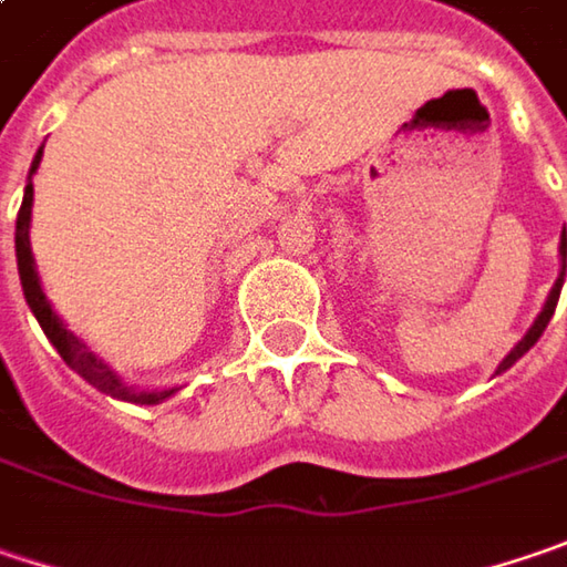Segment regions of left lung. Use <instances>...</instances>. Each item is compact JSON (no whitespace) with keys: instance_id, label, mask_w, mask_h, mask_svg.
Returning <instances> with one entry per match:
<instances>
[{"instance_id":"8db88e82","label":"left lung","mask_w":567,"mask_h":567,"mask_svg":"<svg viewBox=\"0 0 567 567\" xmlns=\"http://www.w3.org/2000/svg\"><path fill=\"white\" fill-rule=\"evenodd\" d=\"M558 251H561V274H558V280H555L553 293H549V299H546V306H543L539 319H536V322H533V328H529L524 338H520V344H517V348H514L511 354L504 357V360H501L497 373H501V370H507V367H514V363H517V360H520V357H524L526 351H529V348H533V344L539 341V334H543V331H546V326H549L555 306H558V293H561V280H565V268H567V236H565V229H561V248H558Z\"/></svg>"}]
</instances>
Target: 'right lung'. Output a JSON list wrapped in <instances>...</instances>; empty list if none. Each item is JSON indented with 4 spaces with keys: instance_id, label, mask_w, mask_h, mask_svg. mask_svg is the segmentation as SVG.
I'll list each match as a JSON object with an SVG mask.
<instances>
[{
    "instance_id": "1",
    "label": "right lung",
    "mask_w": 567,
    "mask_h": 567,
    "mask_svg": "<svg viewBox=\"0 0 567 567\" xmlns=\"http://www.w3.org/2000/svg\"><path fill=\"white\" fill-rule=\"evenodd\" d=\"M43 150H38V156L31 162V175L38 172L41 165ZM31 175H28V187H24V200H21V210H18V223H14V255H18V274H21V287H24V299L31 306V312L38 316L43 334L50 338V344L56 348V354L70 363L72 370L82 377L85 382H92L95 389L114 395V399H124V402H136V405H156L162 399H168L175 389L168 392H133L124 382L117 380V373L101 363L99 357L92 354L72 331L63 328V322L53 316L50 302L43 297L41 280H38V270H34V255H31V239H28V226H31V204H34V185H31Z\"/></svg>"
}]
</instances>
